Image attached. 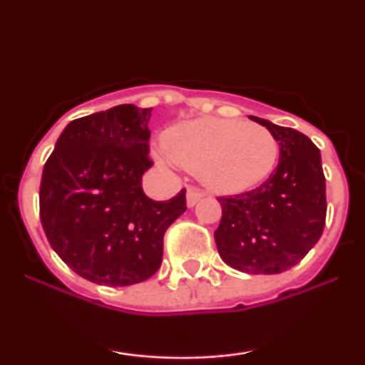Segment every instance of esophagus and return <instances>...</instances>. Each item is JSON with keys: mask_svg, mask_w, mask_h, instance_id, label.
Here are the masks:
<instances>
[{"mask_svg": "<svg viewBox=\"0 0 365 365\" xmlns=\"http://www.w3.org/2000/svg\"><path fill=\"white\" fill-rule=\"evenodd\" d=\"M202 197H204V194L200 190H197V188H188L187 190V206L194 207L195 204L202 199Z\"/></svg>", "mask_w": 365, "mask_h": 365, "instance_id": "esophagus-1", "label": "esophagus"}]
</instances>
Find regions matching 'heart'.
I'll use <instances>...</instances> for the list:
<instances>
[{"label":"heart","mask_w":365,"mask_h":365,"mask_svg":"<svg viewBox=\"0 0 365 365\" xmlns=\"http://www.w3.org/2000/svg\"><path fill=\"white\" fill-rule=\"evenodd\" d=\"M168 156L199 175L220 194H240L273 173L279 156L278 139L259 123L199 118L175 125L165 135ZM158 161L165 163L158 154Z\"/></svg>","instance_id":"obj_1"}]
</instances>
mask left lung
Instances as JSON below:
<instances>
[{"label":"left lung","mask_w":365,"mask_h":365,"mask_svg":"<svg viewBox=\"0 0 365 365\" xmlns=\"http://www.w3.org/2000/svg\"><path fill=\"white\" fill-rule=\"evenodd\" d=\"M274 133L279 161L255 190L220 197L217 252L233 269L278 274L299 264L317 244L326 221V178L321 153L295 128L250 116Z\"/></svg>","instance_id":"8db88e82"}]
</instances>
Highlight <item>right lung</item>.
<instances>
[{"mask_svg": "<svg viewBox=\"0 0 365 365\" xmlns=\"http://www.w3.org/2000/svg\"><path fill=\"white\" fill-rule=\"evenodd\" d=\"M153 108L120 104L66 125L41 180V223L53 250L82 278L128 287L163 261V237L185 212V188L158 202L142 190Z\"/></svg>", "mask_w": 365, "mask_h": 365, "instance_id": "obj_1", "label": "right lung"}]
</instances>
